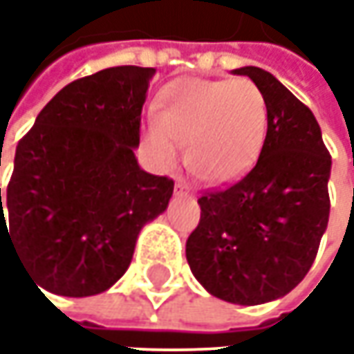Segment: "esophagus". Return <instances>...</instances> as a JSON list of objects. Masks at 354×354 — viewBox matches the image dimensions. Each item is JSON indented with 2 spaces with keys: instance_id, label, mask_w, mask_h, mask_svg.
<instances>
[{
  "instance_id": "obj_1",
  "label": "esophagus",
  "mask_w": 354,
  "mask_h": 354,
  "mask_svg": "<svg viewBox=\"0 0 354 354\" xmlns=\"http://www.w3.org/2000/svg\"><path fill=\"white\" fill-rule=\"evenodd\" d=\"M175 195H177V197H187V195H189V187L179 181V183L175 185Z\"/></svg>"
}]
</instances>
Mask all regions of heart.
<instances>
[{"label":"heart","mask_w":354,"mask_h":354,"mask_svg":"<svg viewBox=\"0 0 354 354\" xmlns=\"http://www.w3.org/2000/svg\"><path fill=\"white\" fill-rule=\"evenodd\" d=\"M266 133L268 102L250 78H179L161 90L143 147L169 169L187 143V165L209 183H226L254 165Z\"/></svg>","instance_id":"b5f03b06"}]
</instances>
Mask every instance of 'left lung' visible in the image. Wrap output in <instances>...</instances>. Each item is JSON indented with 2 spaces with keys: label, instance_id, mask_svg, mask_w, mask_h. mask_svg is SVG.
Here are the masks:
<instances>
[{
  "label": "left lung",
  "instance_id": "8db88e82",
  "mask_svg": "<svg viewBox=\"0 0 354 354\" xmlns=\"http://www.w3.org/2000/svg\"><path fill=\"white\" fill-rule=\"evenodd\" d=\"M232 73L264 92L268 133L242 179L201 195L187 262L211 295L258 306L292 292L317 256L331 209V156L313 112L276 76L258 66Z\"/></svg>",
  "mask_w": 354,
  "mask_h": 354
}]
</instances>
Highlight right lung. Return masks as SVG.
Returning a JSON list of instances; mask_svg holds the SVG:
<instances>
[{
	"label": "right lung",
	"instance_id": "add662e5",
	"mask_svg": "<svg viewBox=\"0 0 354 354\" xmlns=\"http://www.w3.org/2000/svg\"><path fill=\"white\" fill-rule=\"evenodd\" d=\"M153 76L126 64L78 78L17 143L6 205L0 189V252L11 242L37 288L106 292L126 274L142 226L167 209L173 179L145 173L133 156Z\"/></svg>",
	"mask_w": 354,
	"mask_h": 354
}]
</instances>
